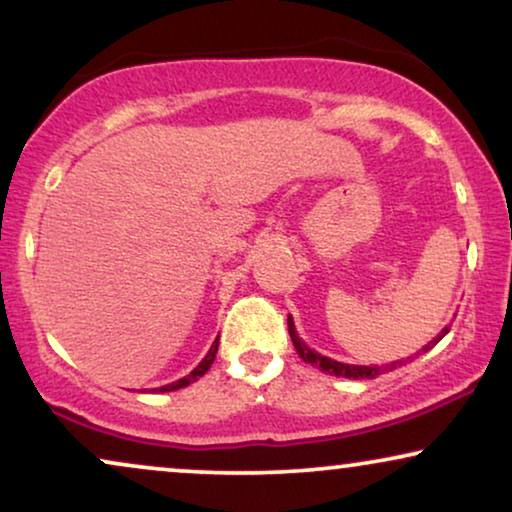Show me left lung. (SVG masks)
<instances>
[{
  "mask_svg": "<svg viewBox=\"0 0 512 512\" xmlns=\"http://www.w3.org/2000/svg\"><path fill=\"white\" fill-rule=\"evenodd\" d=\"M447 331H450V328H443V333L438 335V340H443V335H447ZM289 335H291V342H293V347H296V352H298L300 359H303L305 363H312L314 368L324 370V373L335 375V377H349V380H375V377L382 375L384 370H391V368L401 366V361L389 363V366H384V368L382 366H349V363H340V361L328 359V356H321V354L314 352V349L307 347L305 342L298 338L296 326H293V319L291 317H289ZM438 340H433L431 345H436ZM431 345H426L424 352H426V349H431Z\"/></svg>",
  "mask_w": 512,
  "mask_h": 512,
  "instance_id": "8db88e82",
  "label": "left lung"
}]
</instances>
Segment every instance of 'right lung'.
Instances as JSON below:
<instances>
[{
  "label": "right lung",
  "mask_w": 512,
  "mask_h": 512,
  "mask_svg": "<svg viewBox=\"0 0 512 512\" xmlns=\"http://www.w3.org/2000/svg\"><path fill=\"white\" fill-rule=\"evenodd\" d=\"M216 352H219V338L214 340V345H212V349H209L207 352V356L205 359L200 361V366L193 370L191 375H186V377H181V380H177V382H172V384H165V387H160L158 391H174V389H181V387H188V384L191 382H195L198 380V377H202L209 370V366H212L214 363V359H216Z\"/></svg>",
  "instance_id": "obj_1"
}]
</instances>
